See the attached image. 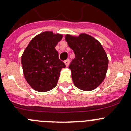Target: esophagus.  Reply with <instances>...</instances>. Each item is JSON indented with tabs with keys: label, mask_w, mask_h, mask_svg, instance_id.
<instances>
[{
	"label": "esophagus",
	"mask_w": 131,
	"mask_h": 131,
	"mask_svg": "<svg viewBox=\"0 0 131 131\" xmlns=\"http://www.w3.org/2000/svg\"><path fill=\"white\" fill-rule=\"evenodd\" d=\"M64 63L66 64V66L68 67V66H69V59H68V60H65Z\"/></svg>",
	"instance_id": "1"
}]
</instances>
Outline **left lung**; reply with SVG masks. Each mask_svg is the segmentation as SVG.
I'll use <instances>...</instances> for the list:
<instances>
[{
    "instance_id": "8db88e82",
    "label": "left lung",
    "mask_w": 131,
    "mask_h": 131,
    "mask_svg": "<svg viewBox=\"0 0 131 131\" xmlns=\"http://www.w3.org/2000/svg\"><path fill=\"white\" fill-rule=\"evenodd\" d=\"M66 40L75 56L69 66L75 86L83 91L95 89L107 73L109 60L104 49L98 40L86 33L66 35Z\"/></svg>"
}]
</instances>
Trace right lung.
I'll use <instances>...</instances> for the list:
<instances>
[{"mask_svg": "<svg viewBox=\"0 0 131 131\" xmlns=\"http://www.w3.org/2000/svg\"><path fill=\"white\" fill-rule=\"evenodd\" d=\"M63 35L45 31L30 41L21 56L25 80L38 92H47L57 84L60 71L66 65L59 59L55 47Z\"/></svg>", "mask_w": 131, "mask_h": 131, "instance_id": "add662e5", "label": "right lung"}]
</instances>
